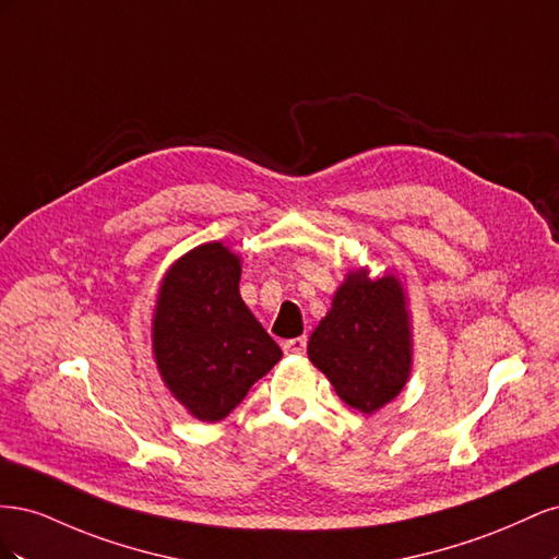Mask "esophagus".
Returning a JSON list of instances; mask_svg holds the SVG:
<instances>
[{
	"label": "esophagus",
	"instance_id": "1",
	"mask_svg": "<svg viewBox=\"0 0 559 559\" xmlns=\"http://www.w3.org/2000/svg\"><path fill=\"white\" fill-rule=\"evenodd\" d=\"M306 347H308L306 335H302V337H292V341L284 343V352L286 354H302V352H306Z\"/></svg>",
	"mask_w": 559,
	"mask_h": 559
}]
</instances>
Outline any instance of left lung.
Returning a JSON list of instances; mask_svg holds the SVG:
<instances>
[{
  "label": "left lung",
  "instance_id": "8db88e82",
  "mask_svg": "<svg viewBox=\"0 0 559 559\" xmlns=\"http://www.w3.org/2000/svg\"><path fill=\"white\" fill-rule=\"evenodd\" d=\"M411 317L401 282L352 270L308 343L310 361L349 408L366 415L401 394L413 364Z\"/></svg>",
  "mask_w": 559,
  "mask_h": 559
}]
</instances>
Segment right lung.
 I'll use <instances>...</instances> for the list:
<instances>
[{
	"mask_svg": "<svg viewBox=\"0 0 559 559\" xmlns=\"http://www.w3.org/2000/svg\"><path fill=\"white\" fill-rule=\"evenodd\" d=\"M240 257L222 242L183 253L156 300L154 357L173 396L200 421L224 419L282 359L240 296Z\"/></svg>",
	"mask_w": 559,
	"mask_h": 559,
	"instance_id": "add662e5",
	"label": "right lung"
}]
</instances>
